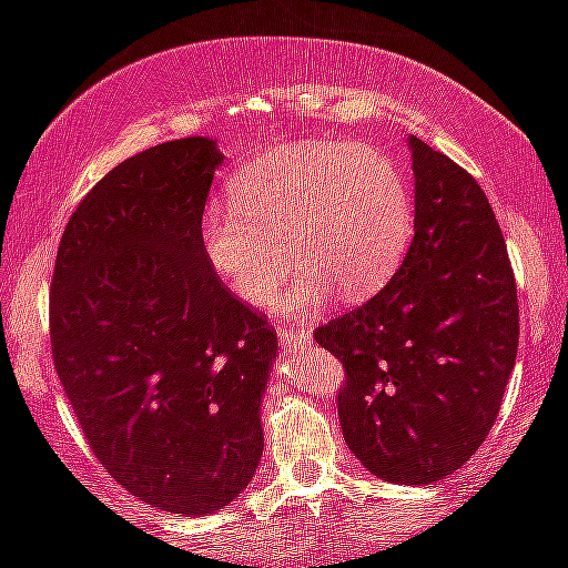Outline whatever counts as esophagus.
Instances as JSON below:
<instances>
[{
	"mask_svg": "<svg viewBox=\"0 0 568 568\" xmlns=\"http://www.w3.org/2000/svg\"><path fill=\"white\" fill-rule=\"evenodd\" d=\"M277 335H280V343H283L285 348L305 346V343H311V332L300 329V326H280Z\"/></svg>",
	"mask_w": 568,
	"mask_h": 568,
	"instance_id": "esophagus-1",
	"label": "esophagus"
}]
</instances>
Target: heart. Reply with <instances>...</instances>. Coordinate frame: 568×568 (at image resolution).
<instances>
[{
  "mask_svg": "<svg viewBox=\"0 0 568 568\" xmlns=\"http://www.w3.org/2000/svg\"><path fill=\"white\" fill-rule=\"evenodd\" d=\"M415 225L409 183L393 156L359 142L307 140L250 159L227 181V205L200 216V252L222 285L261 305L283 266L272 307L318 305L329 288L363 300L387 283Z\"/></svg>",
  "mask_w": 568,
  "mask_h": 568,
  "instance_id": "heart-1",
  "label": "heart"
}]
</instances>
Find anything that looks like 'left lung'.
Segmentation results:
<instances>
[{
  "mask_svg": "<svg viewBox=\"0 0 568 568\" xmlns=\"http://www.w3.org/2000/svg\"><path fill=\"white\" fill-rule=\"evenodd\" d=\"M415 239L390 283L316 343L346 368L343 439L365 469L423 486L456 473L500 412L519 343L506 239L484 189L409 136Z\"/></svg>",
  "mask_w": 568,
  "mask_h": 568,
  "instance_id": "obj_1",
  "label": "left lung"
}]
</instances>
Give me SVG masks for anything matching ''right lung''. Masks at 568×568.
Returning a JSON list of instances; mask_svg holds the SVG:
<instances>
[{
	"label": "right lung",
	"mask_w": 568,
	"mask_h": 568,
	"mask_svg": "<svg viewBox=\"0 0 568 568\" xmlns=\"http://www.w3.org/2000/svg\"><path fill=\"white\" fill-rule=\"evenodd\" d=\"M222 159L186 136L109 170L68 220L49 296L54 368L95 459L181 517L247 489L277 357V332L200 252Z\"/></svg>",
	"instance_id": "obj_1"
}]
</instances>
